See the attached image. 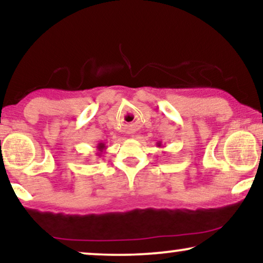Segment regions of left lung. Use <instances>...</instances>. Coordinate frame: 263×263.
Segmentation results:
<instances>
[{
  "label": "left lung",
  "instance_id": "left-lung-1",
  "mask_svg": "<svg viewBox=\"0 0 263 263\" xmlns=\"http://www.w3.org/2000/svg\"><path fill=\"white\" fill-rule=\"evenodd\" d=\"M158 146H159V147H160V146H161V143H160V142H159V143H158Z\"/></svg>",
  "mask_w": 263,
  "mask_h": 263
}]
</instances>
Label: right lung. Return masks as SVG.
<instances>
[{
	"instance_id": "obj_1",
	"label": "right lung",
	"mask_w": 263,
	"mask_h": 263,
	"mask_svg": "<svg viewBox=\"0 0 263 263\" xmlns=\"http://www.w3.org/2000/svg\"><path fill=\"white\" fill-rule=\"evenodd\" d=\"M97 148H98V153H97V154H98V156H102L103 151L105 149L106 147H105V145H104V143H99V145L97 146Z\"/></svg>"
}]
</instances>
